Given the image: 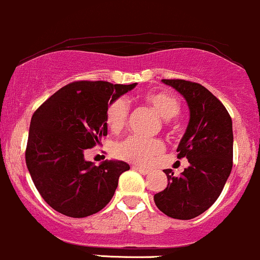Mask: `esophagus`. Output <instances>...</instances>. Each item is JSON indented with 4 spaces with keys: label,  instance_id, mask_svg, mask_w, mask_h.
Returning <instances> with one entry per match:
<instances>
[{
    "label": "esophagus",
    "instance_id": "1",
    "mask_svg": "<svg viewBox=\"0 0 260 260\" xmlns=\"http://www.w3.org/2000/svg\"><path fill=\"white\" fill-rule=\"evenodd\" d=\"M133 169L136 170V171H139V173L143 174V175H148V174L150 173L149 169H145V168H141V167H139V165H134Z\"/></svg>",
    "mask_w": 260,
    "mask_h": 260
}]
</instances>
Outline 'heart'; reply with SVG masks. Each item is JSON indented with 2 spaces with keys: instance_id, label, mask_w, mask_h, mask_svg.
<instances>
[{
  "instance_id": "1",
  "label": "heart",
  "mask_w": 260,
  "mask_h": 260,
  "mask_svg": "<svg viewBox=\"0 0 260 260\" xmlns=\"http://www.w3.org/2000/svg\"><path fill=\"white\" fill-rule=\"evenodd\" d=\"M143 100L151 106L162 119L175 117L180 111V101L165 91H151L144 95ZM129 116V105L126 100L117 98L111 100L105 110V121L111 133L119 134L124 130ZM164 150V144L159 139H143L129 136L115 145L114 152L119 159L138 165H146Z\"/></svg>"
}]
</instances>
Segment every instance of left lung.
Returning a JSON list of instances; mask_svg holds the SVG:
<instances>
[{"label":"left lung","instance_id":"left-lung-1","mask_svg":"<svg viewBox=\"0 0 260 260\" xmlns=\"http://www.w3.org/2000/svg\"><path fill=\"white\" fill-rule=\"evenodd\" d=\"M184 96L190 120L179 143L178 159L189 167L180 176L164 170L168 186L154 195L156 207L168 216L189 220L215 203L233 168V124L225 106L200 84L186 80H161Z\"/></svg>","mask_w":260,"mask_h":260}]
</instances>
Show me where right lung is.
<instances>
[{"label": "right lung", "instance_id": "add662e5", "mask_svg": "<svg viewBox=\"0 0 260 260\" xmlns=\"http://www.w3.org/2000/svg\"><path fill=\"white\" fill-rule=\"evenodd\" d=\"M136 86L108 81H75L47 99L32 115L26 165L35 186L52 209L85 218L108 205L119 178L129 170L120 160L99 167L84 151L108 135L105 110L111 100Z\"/></svg>", "mask_w": 260, "mask_h": 260}]
</instances>
